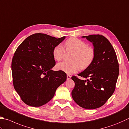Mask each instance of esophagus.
Returning <instances> with one entry per match:
<instances>
[{"mask_svg": "<svg viewBox=\"0 0 129 129\" xmlns=\"http://www.w3.org/2000/svg\"><path fill=\"white\" fill-rule=\"evenodd\" d=\"M71 76H70V75H67V80L70 79H71Z\"/></svg>", "mask_w": 129, "mask_h": 129, "instance_id": "34e87169", "label": "esophagus"}]
</instances>
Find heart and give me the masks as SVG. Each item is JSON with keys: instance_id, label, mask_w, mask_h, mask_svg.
Masks as SVG:
<instances>
[{"instance_id": "heart-1", "label": "heart", "mask_w": 129, "mask_h": 129, "mask_svg": "<svg viewBox=\"0 0 129 129\" xmlns=\"http://www.w3.org/2000/svg\"><path fill=\"white\" fill-rule=\"evenodd\" d=\"M64 47L67 52H72V62H61L58 63L57 68L67 74H72L80 69H87L95 57V50L91 47L79 39L72 38L66 41ZM53 57L57 61H60L64 57V50L62 46L58 45L53 48Z\"/></svg>"}]
</instances>
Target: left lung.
<instances>
[{
  "label": "left lung",
  "instance_id": "obj_1",
  "mask_svg": "<svg viewBox=\"0 0 129 129\" xmlns=\"http://www.w3.org/2000/svg\"><path fill=\"white\" fill-rule=\"evenodd\" d=\"M93 43L95 50L93 62L79 76L71 79L75 87L71 95L74 101L81 107L92 110L101 107L113 94L119 74L117 56L107 39L100 35L82 36Z\"/></svg>",
  "mask_w": 129,
  "mask_h": 129
}]
</instances>
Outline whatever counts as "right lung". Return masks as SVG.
<instances>
[{"label":"right lung","mask_w":129,"mask_h":129,"mask_svg":"<svg viewBox=\"0 0 129 129\" xmlns=\"http://www.w3.org/2000/svg\"><path fill=\"white\" fill-rule=\"evenodd\" d=\"M65 38L34 34L16 49L12 62L13 86L22 101L28 106L40 107L48 103L58 87L66 80L64 72L52 70L55 64L53 48Z\"/></svg>","instance_id":"right-lung-1"}]
</instances>
